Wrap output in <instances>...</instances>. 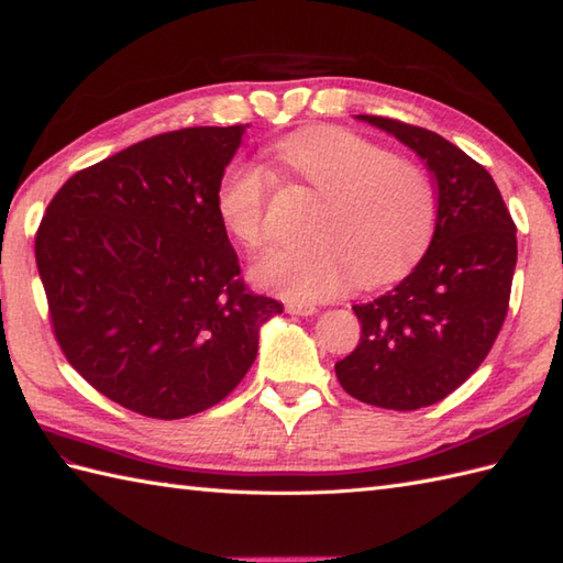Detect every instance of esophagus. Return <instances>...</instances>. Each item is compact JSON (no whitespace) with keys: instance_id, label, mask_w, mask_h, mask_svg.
Returning a JSON list of instances; mask_svg holds the SVG:
<instances>
[{"instance_id":"34e87169","label":"esophagus","mask_w":563,"mask_h":563,"mask_svg":"<svg viewBox=\"0 0 563 563\" xmlns=\"http://www.w3.org/2000/svg\"><path fill=\"white\" fill-rule=\"evenodd\" d=\"M285 312L295 314V317H312L317 312V307L307 305V302H288L285 305Z\"/></svg>"}]
</instances>
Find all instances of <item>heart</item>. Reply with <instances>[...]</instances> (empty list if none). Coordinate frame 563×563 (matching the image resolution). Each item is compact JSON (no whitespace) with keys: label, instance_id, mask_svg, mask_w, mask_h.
Here are the masks:
<instances>
[{"label":"heart","instance_id":"b5f03b06","mask_svg":"<svg viewBox=\"0 0 563 563\" xmlns=\"http://www.w3.org/2000/svg\"><path fill=\"white\" fill-rule=\"evenodd\" d=\"M285 172L321 196L312 242L273 246L254 266L261 288L295 302L329 300L391 280L421 254L438 218L435 188L411 159L343 128H312L273 147ZM273 176L254 162L227 166L214 208L239 244L268 236Z\"/></svg>","mask_w":563,"mask_h":563}]
</instances>
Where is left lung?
Segmentation results:
<instances>
[{
    "label": "left lung",
    "mask_w": 563,
    "mask_h": 563,
    "mask_svg": "<svg viewBox=\"0 0 563 563\" xmlns=\"http://www.w3.org/2000/svg\"><path fill=\"white\" fill-rule=\"evenodd\" d=\"M357 118L426 162L438 218L433 242L397 288L353 307L361 341L336 363V377L357 401L416 411L464 385L492 351L508 314L516 222L492 174L457 145L397 118Z\"/></svg>",
    "instance_id": "1"
}]
</instances>
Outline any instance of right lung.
Masks as SVG:
<instances>
[{
    "instance_id": "1",
    "label": "right lung",
    "mask_w": 563,
    "mask_h": 563,
    "mask_svg": "<svg viewBox=\"0 0 563 563\" xmlns=\"http://www.w3.org/2000/svg\"><path fill=\"white\" fill-rule=\"evenodd\" d=\"M246 128L147 137L69 176L45 208L35 263L55 341L128 411L174 421L220 404L283 312L246 288L214 208Z\"/></svg>"
}]
</instances>
